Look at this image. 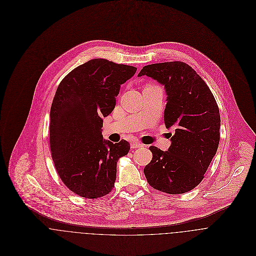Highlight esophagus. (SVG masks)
Masks as SVG:
<instances>
[{"label":"esophagus","mask_w":256,"mask_h":256,"mask_svg":"<svg viewBox=\"0 0 256 256\" xmlns=\"http://www.w3.org/2000/svg\"><path fill=\"white\" fill-rule=\"evenodd\" d=\"M142 146H143V145L138 143V142H132L131 143V148H142Z\"/></svg>","instance_id":"obj_1"}]
</instances>
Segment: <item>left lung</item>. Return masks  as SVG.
<instances>
[{"label": "left lung", "instance_id": "1", "mask_svg": "<svg viewBox=\"0 0 256 256\" xmlns=\"http://www.w3.org/2000/svg\"><path fill=\"white\" fill-rule=\"evenodd\" d=\"M148 76L164 86V123L174 128L168 150L150 146L152 160L144 168L148 184L168 194H182L204 178L219 146L220 117L208 86L180 61L145 66ZM172 136V133H170Z\"/></svg>", "mask_w": 256, "mask_h": 256}]
</instances>
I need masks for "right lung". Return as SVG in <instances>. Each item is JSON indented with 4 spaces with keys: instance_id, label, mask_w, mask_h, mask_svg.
<instances>
[{
    "instance_id": "obj_1",
    "label": "right lung",
    "mask_w": 256,
    "mask_h": 256,
    "mask_svg": "<svg viewBox=\"0 0 256 256\" xmlns=\"http://www.w3.org/2000/svg\"><path fill=\"white\" fill-rule=\"evenodd\" d=\"M136 67L92 59L60 82L50 110V148L56 170L74 193L84 198L108 194L118 160L130 150L127 141L104 139V117L115 108L120 86Z\"/></svg>"
}]
</instances>
